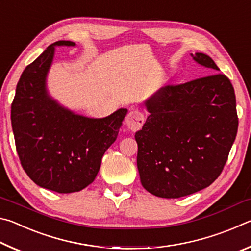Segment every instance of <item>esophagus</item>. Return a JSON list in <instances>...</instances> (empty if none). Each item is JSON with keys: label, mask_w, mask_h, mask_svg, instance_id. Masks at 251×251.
Masks as SVG:
<instances>
[{"label": "esophagus", "mask_w": 251, "mask_h": 251, "mask_svg": "<svg viewBox=\"0 0 251 251\" xmlns=\"http://www.w3.org/2000/svg\"><path fill=\"white\" fill-rule=\"evenodd\" d=\"M144 121H145L144 115L137 109H131L126 116V125L131 131L141 129L144 124Z\"/></svg>", "instance_id": "obj_1"}]
</instances>
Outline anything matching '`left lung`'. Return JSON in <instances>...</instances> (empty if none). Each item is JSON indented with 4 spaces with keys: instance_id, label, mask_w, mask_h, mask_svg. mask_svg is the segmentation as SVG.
I'll return each mask as SVG.
<instances>
[{
    "instance_id": "1",
    "label": "left lung",
    "mask_w": 251,
    "mask_h": 251,
    "mask_svg": "<svg viewBox=\"0 0 251 251\" xmlns=\"http://www.w3.org/2000/svg\"><path fill=\"white\" fill-rule=\"evenodd\" d=\"M190 55L214 74L161 87L145 101L150 116L135 134L142 185L161 198L184 197L211 185L237 135L230 80L217 73L208 55Z\"/></svg>"
}]
</instances>
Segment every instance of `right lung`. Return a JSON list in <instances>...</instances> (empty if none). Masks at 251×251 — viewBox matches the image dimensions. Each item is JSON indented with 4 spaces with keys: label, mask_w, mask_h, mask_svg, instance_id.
I'll return each mask as SVG.
<instances>
[{
    "label": "right lung",
    "mask_w": 251,
    "mask_h": 251,
    "mask_svg": "<svg viewBox=\"0 0 251 251\" xmlns=\"http://www.w3.org/2000/svg\"><path fill=\"white\" fill-rule=\"evenodd\" d=\"M50 44L21 75L11 107L15 146L25 173L43 188L79 192L94 181L107 148L116 141L127 114L120 108L104 118L78 115L49 94L46 87L55 46Z\"/></svg>",
    "instance_id": "obj_1"
}]
</instances>
